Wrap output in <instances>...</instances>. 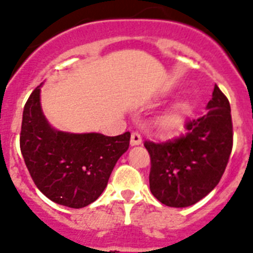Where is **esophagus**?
Returning <instances> with one entry per match:
<instances>
[{"label":"esophagus","mask_w":253,"mask_h":253,"mask_svg":"<svg viewBox=\"0 0 253 253\" xmlns=\"http://www.w3.org/2000/svg\"><path fill=\"white\" fill-rule=\"evenodd\" d=\"M129 143H131V146H137V145H141V143H142V137H141V135L138 132H132Z\"/></svg>","instance_id":"obj_1"}]
</instances>
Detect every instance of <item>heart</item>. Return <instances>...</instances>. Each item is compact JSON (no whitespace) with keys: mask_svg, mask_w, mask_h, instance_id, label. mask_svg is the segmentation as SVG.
Instances as JSON below:
<instances>
[{"mask_svg":"<svg viewBox=\"0 0 253 253\" xmlns=\"http://www.w3.org/2000/svg\"><path fill=\"white\" fill-rule=\"evenodd\" d=\"M192 113V106L185 101L177 102L169 111H166L160 120V127L166 133H177L185 127Z\"/></svg>","mask_w":253,"mask_h":253,"instance_id":"heart-1","label":"heart"}]
</instances>
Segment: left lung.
<instances>
[{"mask_svg":"<svg viewBox=\"0 0 253 253\" xmlns=\"http://www.w3.org/2000/svg\"><path fill=\"white\" fill-rule=\"evenodd\" d=\"M207 110L186 125L183 137L145 142L151 158L150 190L165 206H193L217 186L226 170L233 142L231 106L217 85Z\"/></svg>","mask_w":253,"mask_h":253,"instance_id":"left-lung-1","label":"left lung"}]
</instances>
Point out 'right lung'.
<instances>
[{
  "instance_id": "obj_1",
  "label": "right lung",
  "mask_w": 253,
  "mask_h": 253,
  "mask_svg": "<svg viewBox=\"0 0 253 253\" xmlns=\"http://www.w3.org/2000/svg\"><path fill=\"white\" fill-rule=\"evenodd\" d=\"M35 88L22 113L20 147L34 183L54 203L69 208L89 206L106 189L118 159L129 146V132L104 136L54 128Z\"/></svg>"
}]
</instances>
